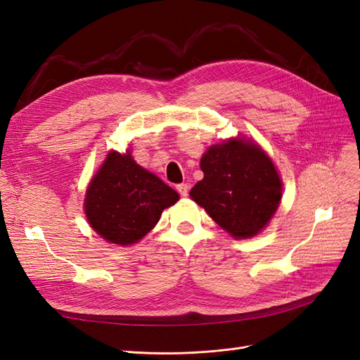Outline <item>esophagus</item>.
<instances>
[{
	"label": "esophagus",
	"mask_w": 360,
	"mask_h": 360,
	"mask_svg": "<svg viewBox=\"0 0 360 360\" xmlns=\"http://www.w3.org/2000/svg\"><path fill=\"white\" fill-rule=\"evenodd\" d=\"M176 189H177V192L181 195V197H188V193H189V184H186V183L177 184Z\"/></svg>",
	"instance_id": "34e87169"
}]
</instances>
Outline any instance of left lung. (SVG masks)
I'll return each instance as SVG.
<instances>
[{"label":"left lung","instance_id":"left-lung-1","mask_svg":"<svg viewBox=\"0 0 360 360\" xmlns=\"http://www.w3.org/2000/svg\"><path fill=\"white\" fill-rule=\"evenodd\" d=\"M204 179L192 200L236 238L258 234L276 212L282 184L274 162L257 144L228 139L201 158Z\"/></svg>","mask_w":360,"mask_h":360}]
</instances>
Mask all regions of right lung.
I'll list each match as a JSON object with an SVG mask.
<instances>
[{
    "label": "right lung",
    "instance_id": "add662e5",
    "mask_svg": "<svg viewBox=\"0 0 360 360\" xmlns=\"http://www.w3.org/2000/svg\"><path fill=\"white\" fill-rule=\"evenodd\" d=\"M179 193L148 172L127 151H111L85 195V214L94 231L115 245L141 240Z\"/></svg>",
    "mask_w": 360,
    "mask_h": 360
}]
</instances>
